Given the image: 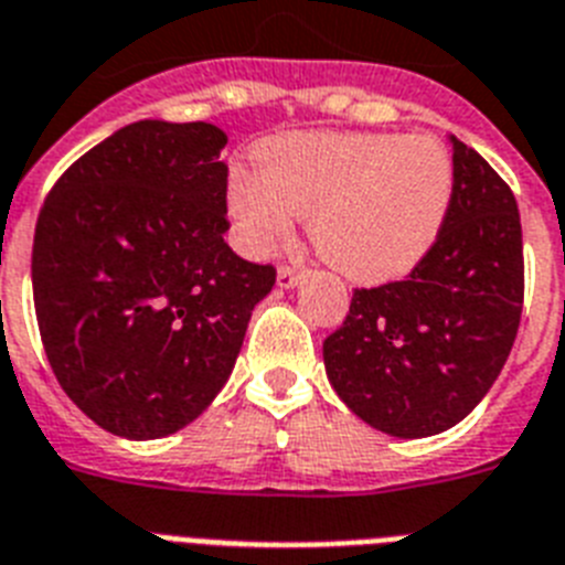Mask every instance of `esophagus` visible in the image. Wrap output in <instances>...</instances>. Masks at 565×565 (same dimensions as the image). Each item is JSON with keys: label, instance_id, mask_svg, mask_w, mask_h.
I'll use <instances>...</instances> for the list:
<instances>
[{"label": "esophagus", "instance_id": "1", "mask_svg": "<svg viewBox=\"0 0 565 565\" xmlns=\"http://www.w3.org/2000/svg\"><path fill=\"white\" fill-rule=\"evenodd\" d=\"M301 278H305V273L290 267V264H281V267H278V287H296Z\"/></svg>", "mask_w": 565, "mask_h": 565}]
</instances>
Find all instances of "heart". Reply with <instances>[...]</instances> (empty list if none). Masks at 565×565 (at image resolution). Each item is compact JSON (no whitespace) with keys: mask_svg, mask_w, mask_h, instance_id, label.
I'll return each instance as SVG.
<instances>
[{"mask_svg":"<svg viewBox=\"0 0 565 565\" xmlns=\"http://www.w3.org/2000/svg\"><path fill=\"white\" fill-rule=\"evenodd\" d=\"M454 160L436 137H275L258 149V172L230 178V212L253 253L307 217L312 246L353 281L399 278L419 264L445 224Z\"/></svg>","mask_w":565,"mask_h":565,"instance_id":"heart-1","label":"heart"}]
</instances>
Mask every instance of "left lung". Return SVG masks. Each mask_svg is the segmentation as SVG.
Returning <instances> with one entry per match:
<instances>
[{"instance_id": "1", "label": "left lung", "mask_w": 565, "mask_h": 565, "mask_svg": "<svg viewBox=\"0 0 565 565\" xmlns=\"http://www.w3.org/2000/svg\"><path fill=\"white\" fill-rule=\"evenodd\" d=\"M454 143L445 224L402 281L353 290L324 339L330 385L382 434L419 439L454 428L494 385L523 312V230L509 183Z\"/></svg>"}]
</instances>
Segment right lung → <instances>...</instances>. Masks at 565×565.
<instances>
[{
  "label": "right lung",
  "mask_w": 565,
  "mask_h": 565,
  "mask_svg": "<svg viewBox=\"0 0 565 565\" xmlns=\"http://www.w3.org/2000/svg\"><path fill=\"white\" fill-rule=\"evenodd\" d=\"M226 135L140 120L68 166L42 203L31 281L42 348L99 428L160 439L226 385L273 264L230 249Z\"/></svg>",
  "instance_id": "right-lung-1"
}]
</instances>
